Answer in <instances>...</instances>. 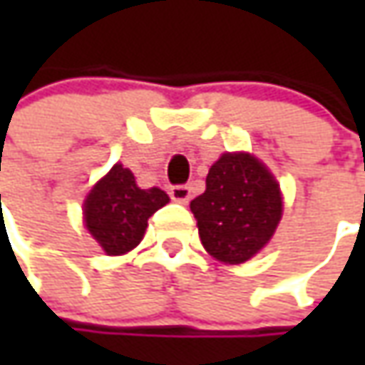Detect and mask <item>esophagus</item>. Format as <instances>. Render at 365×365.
Instances as JSON below:
<instances>
[{"mask_svg":"<svg viewBox=\"0 0 365 365\" xmlns=\"http://www.w3.org/2000/svg\"><path fill=\"white\" fill-rule=\"evenodd\" d=\"M170 199L176 201V203H189L190 187H187V185H175V187H170Z\"/></svg>","mask_w":365,"mask_h":365,"instance_id":"esophagus-1","label":"esophagus"}]
</instances>
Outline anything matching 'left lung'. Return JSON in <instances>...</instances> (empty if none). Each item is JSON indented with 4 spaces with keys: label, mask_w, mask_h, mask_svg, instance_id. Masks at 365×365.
I'll list each match as a JSON object with an SVG mask.
<instances>
[{
    "label": "left lung",
    "mask_w": 365,
    "mask_h": 365,
    "mask_svg": "<svg viewBox=\"0 0 365 365\" xmlns=\"http://www.w3.org/2000/svg\"><path fill=\"white\" fill-rule=\"evenodd\" d=\"M205 250L225 264H242L272 237L282 217L274 176L250 154H223L190 201Z\"/></svg>",
    "instance_id": "left-lung-1"
}]
</instances>
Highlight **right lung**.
<instances>
[{
	"label": "right lung",
	"mask_w": 365,
	"mask_h": 365,
	"mask_svg": "<svg viewBox=\"0 0 365 365\" xmlns=\"http://www.w3.org/2000/svg\"><path fill=\"white\" fill-rule=\"evenodd\" d=\"M160 189H140L132 170L115 164L85 201V223L109 256H120L142 242L148 219L168 203Z\"/></svg>",
	"instance_id": "1"
}]
</instances>
